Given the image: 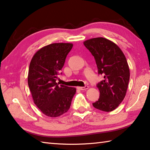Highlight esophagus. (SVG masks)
<instances>
[{"mask_svg":"<svg viewBox=\"0 0 150 150\" xmlns=\"http://www.w3.org/2000/svg\"><path fill=\"white\" fill-rule=\"evenodd\" d=\"M88 88V86H85V87H77L78 89H79V90H81V91H82V90H86V89H87Z\"/></svg>","mask_w":150,"mask_h":150,"instance_id":"obj_1","label":"esophagus"}]
</instances>
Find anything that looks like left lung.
Segmentation results:
<instances>
[{
	"instance_id": "left-lung-1",
	"label": "left lung",
	"mask_w": 150,
	"mask_h": 150,
	"mask_svg": "<svg viewBox=\"0 0 150 150\" xmlns=\"http://www.w3.org/2000/svg\"><path fill=\"white\" fill-rule=\"evenodd\" d=\"M90 51L103 80L96 85L100 97L93 103L94 107L111 112L125 97L130 80V69L126 57L117 45L105 38H95L83 42Z\"/></svg>"
}]
</instances>
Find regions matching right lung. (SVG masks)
Instances as JSON below:
<instances>
[{
	"label": "right lung",
	"instance_id": "right-lung-1",
	"mask_svg": "<svg viewBox=\"0 0 150 150\" xmlns=\"http://www.w3.org/2000/svg\"><path fill=\"white\" fill-rule=\"evenodd\" d=\"M70 43H54L40 49L30 63L28 83L33 100L43 114L57 117L70 108L76 88L56 81L72 49Z\"/></svg>",
	"mask_w": 150,
	"mask_h": 150
}]
</instances>
